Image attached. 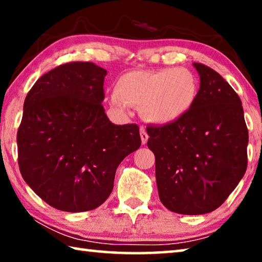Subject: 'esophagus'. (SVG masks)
I'll return each mask as SVG.
<instances>
[{"instance_id": "esophagus-1", "label": "esophagus", "mask_w": 262, "mask_h": 262, "mask_svg": "<svg viewBox=\"0 0 262 262\" xmlns=\"http://www.w3.org/2000/svg\"><path fill=\"white\" fill-rule=\"evenodd\" d=\"M140 135H141V140H142V144H145L148 142V134H147V132H145V129L143 127H141V129H140Z\"/></svg>"}]
</instances>
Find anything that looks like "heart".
I'll return each instance as SVG.
<instances>
[{
    "label": "heart",
    "mask_w": 262,
    "mask_h": 262,
    "mask_svg": "<svg viewBox=\"0 0 262 262\" xmlns=\"http://www.w3.org/2000/svg\"><path fill=\"white\" fill-rule=\"evenodd\" d=\"M199 96V81L186 68L130 72L120 77L111 101L118 108L142 106V113L156 123H170L185 117Z\"/></svg>",
    "instance_id": "heart-1"
}]
</instances>
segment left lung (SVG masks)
<instances>
[{
    "instance_id": "left-lung-1",
    "label": "left lung",
    "mask_w": 262,
    "mask_h": 262,
    "mask_svg": "<svg viewBox=\"0 0 262 262\" xmlns=\"http://www.w3.org/2000/svg\"><path fill=\"white\" fill-rule=\"evenodd\" d=\"M195 105L179 120L148 126L159 200L168 210L202 215L227 200L245 174L248 130L241 98L202 63Z\"/></svg>"
}]
</instances>
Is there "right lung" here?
Here are the masks:
<instances>
[{"instance_id":"obj_1","label":"right lung","mask_w":262,"mask_h":262,"mask_svg":"<svg viewBox=\"0 0 262 262\" xmlns=\"http://www.w3.org/2000/svg\"><path fill=\"white\" fill-rule=\"evenodd\" d=\"M107 72L70 62L38 79L24 101L17 132L21 177L59 210H92L113 189L123 158L140 148L135 123L118 126L103 107Z\"/></svg>"}]
</instances>
